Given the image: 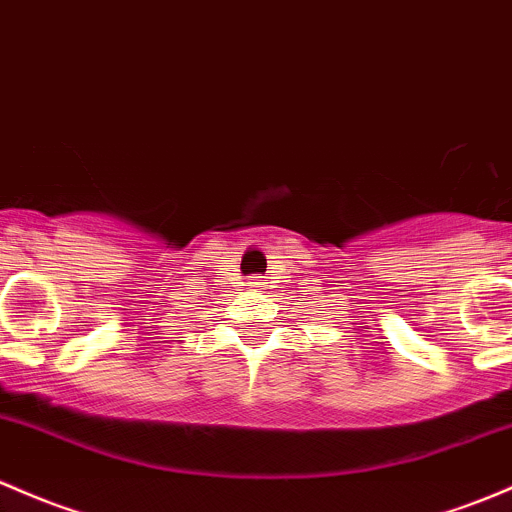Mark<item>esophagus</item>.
Instances as JSON below:
<instances>
[{
	"label": "esophagus",
	"instance_id": "34e87169",
	"mask_svg": "<svg viewBox=\"0 0 512 512\" xmlns=\"http://www.w3.org/2000/svg\"><path fill=\"white\" fill-rule=\"evenodd\" d=\"M265 279H262V277H252L250 279V282H247V287H252V289H262V287H265Z\"/></svg>",
	"mask_w": 512,
	"mask_h": 512
}]
</instances>
